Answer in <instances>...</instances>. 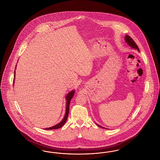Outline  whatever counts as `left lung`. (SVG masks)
Segmentation results:
<instances>
[{"label": "left lung", "instance_id": "8db88e82", "mask_svg": "<svg viewBox=\"0 0 160 160\" xmlns=\"http://www.w3.org/2000/svg\"><path fill=\"white\" fill-rule=\"evenodd\" d=\"M125 41H126V42L128 45H129L131 48H132L133 49H137L138 51L139 52V49L138 45H136V43L134 42V40H133L132 38H131L129 36H128V35L126 36V37H125ZM97 125H98V124H97ZM98 126L99 127H100V128H103V127L99 126V125H98Z\"/></svg>", "mask_w": 160, "mask_h": 160}]
</instances>
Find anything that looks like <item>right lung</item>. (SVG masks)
<instances>
[{"mask_svg": "<svg viewBox=\"0 0 160 160\" xmlns=\"http://www.w3.org/2000/svg\"><path fill=\"white\" fill-rule=\"evenodd\" d=\"M14 73H15V72H14ZM15 74H14V77H15ZM74 95V90H72L69 93L67 94V95L66 96V100H67V105H66V112L65 114V116H64L63 120L60 122L59 124H58L57 125L52 126L51 128H45L46 130H52V129H57L59 128H61L65 122L67 121V118H68V113H69V107H70V103L71 100L72 98V97Z\"/></svg>", "mask_w": 160, "mask_h": 160, "instance_id": "right-lung-1", "label": "right lung"}]
</instances>
